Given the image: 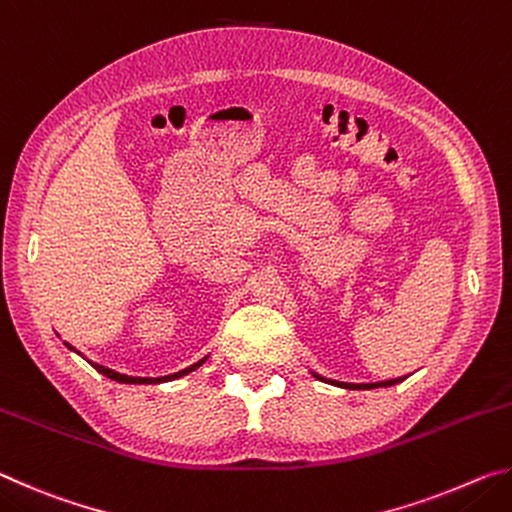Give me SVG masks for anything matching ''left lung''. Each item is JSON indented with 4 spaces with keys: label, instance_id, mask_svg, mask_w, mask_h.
I'll return each instance as SVG.
<instances>
[{
    "label": "left lung",
    "instance_id": "8db88e82",
    "mask_svg": "<svg viewBox=\"0 0 512 512\" xmlns=\"http://www.w3.org/2000/svg\"><path fill=\"white\" fill-rule=\"evenodd\" d=\"M314 377L320 379V381H327V384H334V386H341V388H352V391H357V388H379V386H393L397 384V381H402L406 377H400V379H388V381H379V384H345V381H332V379H325L320 377L314 372Z\"/></svg>",
    "mask_w": 512,
    "mask_h": 512
}]
</instances>
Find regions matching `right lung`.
<instances>
[{
    "mask_svg": "<svg viewBox=\"0 0 512 512\" xmlns=\"http://www.w3.org/2000/svg\"><path fill=\"white\" fill-rule=\"evenodd\" d=\"M69 350H74L72 345L69 343H65ZM76 352V350H74ZM81 354V352H79ZM207 359V357H205ZM205 359H201L198 363H194V366H189V368H185V370H178V372H173V375H164V377H128V375H121V372H115V370H110V368H106V366H99V363H94V361H90V366L97 370V372H101V375H106L108 379H115V381H119V384H162V381H173V379H178V377H185V375H189V372L192 370H196L198 366H203L205 363Z\"/></svg>",
    "mask_w": 512,
    "mask_h": 512,
    "instance_id": "1",
    "label": "right lung"
}]
</instances>
